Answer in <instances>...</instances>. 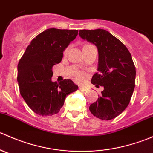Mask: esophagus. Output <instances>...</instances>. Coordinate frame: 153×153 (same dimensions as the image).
Returning <instances> with one entry per match:
<instances>
[{
  "label": "esophagus",
  "mask_w": 153,
  "mask_h": 153,
  "mask_svg": "<svg viewBox=\"0 0 153 153\" xmlns=\"http://www.w3.org/2000/svg\"><path fill=\"white\" fill-rule=\"evenodd\" d=\"M79 89L81 91H82V92H85V91L88 90V88L84 86H79Z\"/></svg>",
  "instance_id": "1"
}]
</instances>
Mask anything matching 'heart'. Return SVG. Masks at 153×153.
<instances>
[{
    "mask_svg": "<svg viewBox=\"0 0 153 153\" xmlns=\"http://www.w3.org/2000/svg\"><path fill=\"white\" fill-rule=\"evenodd\" d=\"M67 52H68V49H66L65 51H64V53L66 55V54L67 53ZM77 78H78V80H83L84 78V75H83V74H81V73H78V75H77Z\"/></svg>",
    "mask_w": 153,
    "mask_h": 153,
    "instance_id": "b5f03b06",
    "label": "heart"
}]
</instances>
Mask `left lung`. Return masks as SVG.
Masks as SVG:
<instances>
[{"instance_id": "8db88e82", "label": "left lung", "mask_w": 153, "mask_h": 153, "mask_svg": "<svg viewBox=\"0 0 153 153\" xmlns=\"http://www.w3.org/2000/svg\"><path fill=\"white\" fill-rule=\"evenodd\" d=\"M79 36L98 48V72L92 76L91 83L104 86L89 110L99 119H113L127 107L135 88L136 72L130 52L104 29H82Z\"/></svg>"}]
</instances>
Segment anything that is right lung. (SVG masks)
Returning <instances> with one entry per match:
<instances>
[{
  "mask_svg": "<svg viewBox=\"0 0 153 153\" xmlns=\"http://www.w3.org/2000/svg\"><path fill=\"white\" fill-rule=\"evenodd\" d=\"M78 30L47 29L32 40L18 65L21 96L33 112L42 116L59 112L66 97L78 86L70 79L52 81V67L78 35Z\"/></svg>",
  "mask_w": 153,
  "mask_h": 153,
  "instance_id": "obj_1",
  "label": "right lung"
}]
</instances>
